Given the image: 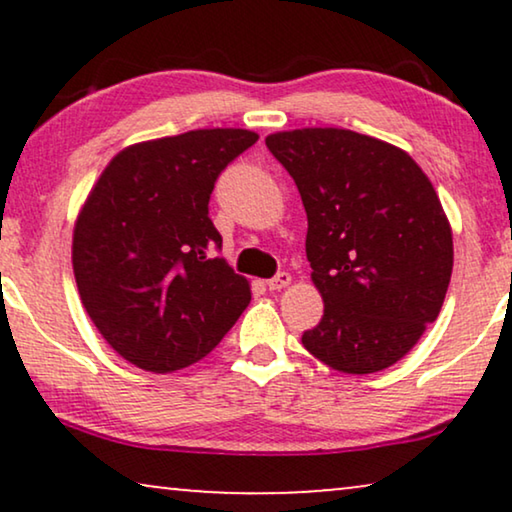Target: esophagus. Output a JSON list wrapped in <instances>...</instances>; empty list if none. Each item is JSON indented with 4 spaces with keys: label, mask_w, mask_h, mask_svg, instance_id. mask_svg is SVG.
I'll return each mask as SVG.
<instances>
[{
    "label": "esophagus",
    "mask_w": 512,
    "mask_h": 512,
    "mask_svg": "<svg viewBox=\"0 0 512 512\" xmlns=\"http://www.w3.org/2000/svg\"><path fill=\"white\" fill-rule=\"evenodd\" d=\"M291 284V275L289 272H277L275 277L268 279V289L270 291H279V289H286V286Z\"/></svg>",
    "instance_id": "1"
}]
</instances>
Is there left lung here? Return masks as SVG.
Returning a JSON list of instances; mask_svg holds the SVG:
<instances>
[{
	"label": "left lung",
	"mask_w": 512,
	"mask_h": 512,
	"mask_svg": "<svg viewBox=\"0 0 512 512\" xmlns=\"http://www.w3.org/2000/svg\"><path fill=\"white\" fill-rule=\"evenodd\" d=\"M307 212V261L324 317L303 347L340 373L401 361L443 307L452 228L436 188L403 149L342 128L265 137Z\"/></svg>",
	"instance_id": "1"
}]
</instances>
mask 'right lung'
Listing matches in <instances>:
<instances>
[{
  "instance_id": "right-lung-1",
  "label": "right lung",
  "mask_w": 512,
  "mask_h": 512,
  "mask_svg": "<svg viewBox=\"0 0 512 512\" xmlns=\"http://www.w3.org/2000/svg\"><path fill=\"white\" fill-rule=\"evenodd\" d=\"M240 128L191 130L111 158L74 226L81 303L102 338L149 373H172L219 345L251 300L216 256L214 181L256 144Z\"/></svg>"
}]
</instances>
